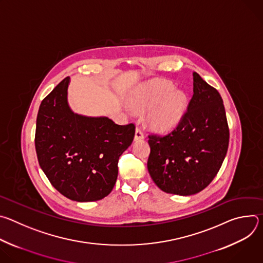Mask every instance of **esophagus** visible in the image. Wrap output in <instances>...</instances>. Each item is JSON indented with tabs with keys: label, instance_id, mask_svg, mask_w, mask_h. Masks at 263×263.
I'll list each match as a JSON object with an SVG mask.
<instances>
[{
	"label": "esophagus",
	"instance_id": "1",
	"mask_svg": "<svg viewBox=\"0 0 263 263\" xmlns=\"http://www.w3.org/2000/svg\"><path fill=\"white\" fill-rule=\"evenodd\" d=\"M143 137H144L143 132H142L139 128H136V130H135V136H134V139H135V140H140V139H142Z\"/></svg>",
	"mask_w": 263,
	"mask_h": 263
}]
</instances>
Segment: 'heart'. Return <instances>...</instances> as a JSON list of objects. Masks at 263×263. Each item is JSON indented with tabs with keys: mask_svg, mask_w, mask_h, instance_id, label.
<instances>
[{
	"mask_svg": "<svg viewBox=\"0 0 263 263\" xmlns=\"http://www.w3.org/2000/svg\"><path fill=\"white\" fill-rule=\"evenodd\" d=\"M131 105L146 111L148 126L156 132H168L182 121L187 109V95L166 80H153L141 84L129 96Z\"/></svg>",
	"mask_w": 263,
	"mask_h": 263,
	"instance_id": "b5f03b06",
	"label": "heart"
}]
</instances>
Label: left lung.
I'll return each mask as SVG.
<instances>
[{"instance_id":"obj_1","label":"left lung","mask_w":263,"mask_h":263,"mask_svg":"<svg viewBox=\"0 0 263 263\" xmlns=\"http://www.w3.org/2000/svg\"><path fill=\"white\" fill-rule=\"evenodd\" d=\"M194 96L178 127L165 136H148L147 171L159 189L192 196L219 171L229 145V128L218 91L194 71Z\"/></svg>"}]
</instances>
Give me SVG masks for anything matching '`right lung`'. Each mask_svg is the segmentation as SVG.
Here are the masks:
<instances>
[{
  "label": "right lung",
  "instance_id": "obj_1",
  "mask_svg": "<svg viewBox=\"0 0 263 263\" xmlns=\"http://www.w3.org/2000/svg\"><path fill=\"white\" fill-rule=\"evenodd\" d=\"M69 82V77L63 79L40 106L36 154L61 195L72 201L93 202L107 197L115 187L119 158L131 145L135 126L74 114L67 101Z\"/></svg>",
  "mask_w": 263,
  "mask_h": 263
}]
</instances>
